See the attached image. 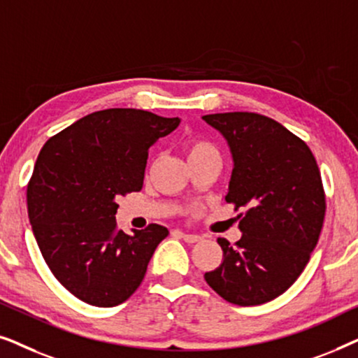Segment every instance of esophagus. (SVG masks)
<instances>
[{"label": "esophagus", "mask_w": 358, "mask_h": 358, "mask_svg": "<svg viewBox=\"0 0 358 358\" xmlns=\"http://www.w3.org/2000/svg\"><path fill=\"white\" fill-rule=\"evenodd\" d=\"M178 233L180 234V238H182L184 241L189 243V244L197 243V241H200V239H202V236H199V234H190V233H182V231H178Z\"/></svg>", "instance_id": "esophagus-1"}]
</instances>
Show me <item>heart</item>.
<instances>
[{
    "instance_id": "heart-1",
    "label": "heart",
    "mask_w": 358,
    "mask_h": 358,
    "mask_svg": "<svg viewBox=\"0 0 358 358\" xmlns=\"http://www.w3.org/2000/svg\"><path fill=\"white\" fill-rule=\"evenodd\" d=\"M185 151H187L189 159L199 158V156H205V155H218L217 148H215L210 141L200 140V138L189 140L187 145H185Z\"/></svg>"
}]
</instances>
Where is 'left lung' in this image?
I'll return each mask as SVG.
<instances>
[{
	"instance_id": "8db88e82",
	"label": "left lung",
	"mask_w": 358,
	"mask_h": 358,
	"mask_svg": "<svg viewBox=\"0 0 358 358\" xmlns=\"http://www.w3.org/2000/svg\"><path fill=\"white\" fill-rule=\"evenodd\" d=\"M202 119L228 141L233 156L227 202L243 236L218 238L223 262L205 280L223 300L262 305L282 295L310 261L324 222L326 195L311 150L290 130L254 112Z\"/></svg>"
}]
</instances>
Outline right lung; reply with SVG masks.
<instances>
[{"label": "right lung", "instance_id": "add662e5", "mask_svg": "<svg viewBox=\"0 0 358 358\" xmlns=\"http://www.w3.org/2000/svg\"><path fill=\"white\" fill-rule=\"evenodd\" d=\"M179 117L140 109H106L52 136L27 185L34 236L53 275L92 306L110 308L134 295L168 228L151 223L125 234L117 199L143 187L150 146Z\"/></svg>", "mask_w": 358, "mask_h": 358}]
</instances>
